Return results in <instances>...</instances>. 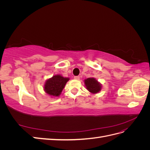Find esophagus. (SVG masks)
I'll use <instances>...</instances> for the list:
<instances>
[{"label":"esophagus","mask_w":150,"mask_h":150,"mask_svg":"<svg viewBox=\"0 0 150 150\" xmlns=\"http://www.w3.org/2000/svg\"><path fill=\"white\" fill-rule=\"evenodd\" d=\"M74 79H75L76 80H79V79H80V77H79V76H75V77H74Z\"/></svg>","instance_id":"34e87169"}]
</instances>
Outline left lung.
Segmentation results:
<instances>
[{
  "mask_svg": "<svg viewBox=\"0 0 150 150\" xmlns=\"http://www.w3.org/2000/svg\"><path fill=\"white\" fill-rule=\"evenodd\" d=\"M84 84L86 89L92 94H97L101 90V84L94 78H89L84 79Z\"/></svg>",
  "mask_w": 150,
  "mask_h": 150,
  "instance_id": "left-lung-1",
  "label": "left lung"
}]
</instances>
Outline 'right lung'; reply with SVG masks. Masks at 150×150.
<instances>
[{"label":"right lung","instance_id":"add662e5","mask_svg":"<svg viewBox=\"0 0 150 150\" xmlns=\"http://www.w3.org/2000/svg\"><path fill=\"white\" fill-rule=\"evenodd\" d=\"M69 80V78H64L61 75H54L45 82L44 91L50 96L57 97L60 96L62 89Z\"/></svg>","mask_w":150,"mask_h":150}]
</instances>
